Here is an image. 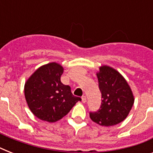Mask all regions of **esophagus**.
<instances>
[{"mask_svg": "<svg viewBox=\"0 0 153 153\" xmlns=\"http://www.w3.org/2000/svg\"><path fill=\"white\" fill-rule=\"evenodd\" d=\"M82 102H83V103H85V102H86V96H82Z\"/></svg>", "mask_w": 153, "mask_h": 153, "instance_id": "esophagus-1", "label": "esophagus"}]
</instances>
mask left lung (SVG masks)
I'll return each instance as SVG.
<instances>
[{"label": "left lung", "instance_id": "1", "mask_svg": "<svg viewBox=\"0 0 153 153\" xmlns=\"http://www.w3.org/2000/svg\"><path fill=\"white\" fill-rule=\"evenodd\" d=\"M97 77L102 105L98 111L90 113V117L102 126L117 125L127 117L133 107V91L126 79L113 67L101 66Z\"/></svg>", "mask_w": 153, "mask_h": 153}]
</instances>
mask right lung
Returning <instances> with one entry per match:
<instances>
[{
  "label": "right lung",
  "mask_w": 153,
  "mask_h": 153,
  "mask_svg": "<svg viewBox=\"0 0 153 153\" xmlns=\"http://www.w3.org/2000/svg\"><path fill=\"white\" fill-rule=\"evenodd\" d=\"M63 67L55 62L39 67L25 84V96L30 110L42 121L55 122L66 116L82 99L61 82Z\"/></svg>",
  "instance_id": "add662e5"
}]
</instances>
